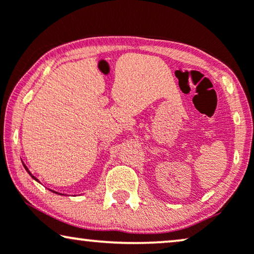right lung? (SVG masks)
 <instances>
[{"label": "right lung", "mask_w": 254, "mask_h": 254, "mask_svg": "<svg viewBox=\"0 0 254 254\" xmlns=\"http://www.w3.org/2000/svg\"><path fill=\"white\" fill-rule=\"evenodd\" d=\"M23 165H24V168H25V170H26V171H27V172H29V175H30L31 177H32V178H33L34 180H37V182H38V179H37V178H36V177H34V176H32V175H31V172L29 171V169H27V168H26V166H25V164H24V163H23ZM52 192H53V193H58V192H54V190H52ZM58 194H59V193H58Z\"/></svg>", "instance_id": "obj_1"}]
</instances>
